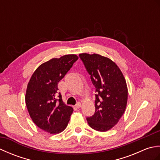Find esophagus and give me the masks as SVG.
Segmentation results:
<instances>
[{"label":"esophagus","instance_id":"34e87169","mask_svg":"<svg viewBox=\"0 0 160 160\" xmlns=\"http://www.w3.org/2000/svg\"><path fill=\"white\" fill-rule=\"evenodd\" d=\"M76 108H80V107H81V103L80 102H78L76 103Z\"/></svg>","mask_w":160,"mask_h":160}]
</instances>
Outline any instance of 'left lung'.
<instances>
[{"instance_id":"left-lung-1","label":"left lung","mask_w":160,"mask_h":160,"mask_svg":"<svg viewBox=\"0 0 160 160\" xmlns=\"http://www.w3.org/2000/svg\"><path fill=\"white\" fill-rule=\"evenodd\" d=\"M94 87L95 113L87 118L90 127L98 131H108L124 114L128 99L127 82L117 64L99 54L80 53Z\"/></svg>"}]
</instances>
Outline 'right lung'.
<instances>
[{"label":"right lung","instance_id":"obj_1","mask_svg":"<svg viewBox=\"0 0 160 160\" xmlns=\"http://www.w3.org/2000/svg\"><path fill=\"white\" fill-rule=\"evenodd\" d=\"M78 59L74 54L52 58L40 65L28 83L25 103L37 127L51 134L63 131L67 127L73 108L64 104L58 93V84Z\"/></svg>","mask_w":160,"mask_h":160}]
</instances>
